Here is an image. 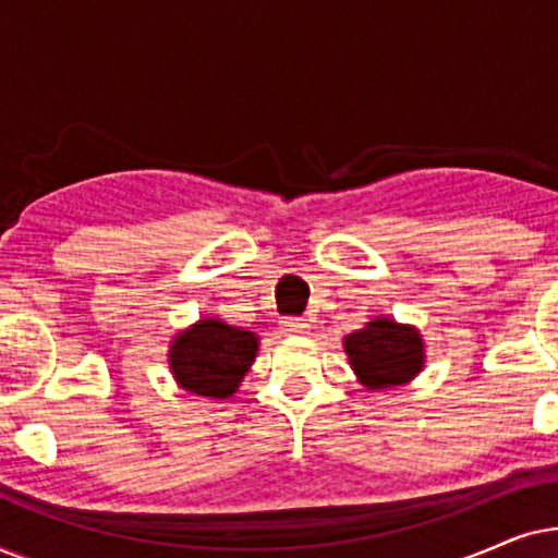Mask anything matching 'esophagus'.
<instances>
[{
	"mask_svg": "<svg viewBox=\"0 0 558 558\" xmlns=\"http://www.w3.org/2000/svg\"><path fill=\"white\" fill-rule=\"evenodd\" d=\"M281 330L287 335H307L310 323L302 317H281Z\"/></svg>",
	"mask_w": 558,
	"mask_h": 558,
	"instance_id": "1",
	"label": "esophagus"
}]
</instances>
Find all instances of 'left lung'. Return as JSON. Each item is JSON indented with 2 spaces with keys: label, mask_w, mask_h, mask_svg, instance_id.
<instances>
[{
  "label": "left lung",
  "mask_w": 558,
  "mask_h": 558,
  "mask_svg": "<svg viewBox=\"0 0 558 558\" xmlns=\"http://www.w3.org/2000/svg\"><path fill=\"white\" fill-rule=\"evenodd\" d=\"M350 365L368 388H391L407 384L422 371L424 345L414 327L393 319H373L365 330L345 338Z\"/></svg>",
  "instance_id": "obj_1"
}]
</instances>
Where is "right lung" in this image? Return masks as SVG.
<instances>
[{
    "instance_id": "add662e5",
    "label": "right lung",
    "mask_w": 558,
    "mask_h": 558,
    "mask_svg": "<svg viewBox=\"0 0 558 558\" xmlns=\"http://www.w3.org/2000/svg\"><path fill=\"white\" fill-rule=\"evenodd\" d=\"M256 348L254 332L239 330L220 319H201L174 340L170 365L178 384L190 393L226 399L246 376Z\"/></svg>"
}]
</instances>
